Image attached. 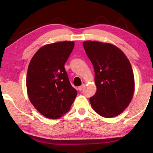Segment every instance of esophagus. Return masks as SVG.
<instances>
[{"label":"esophagus","instance_id":"esophagus-1","mask_svg":"<svg viewBox=\"0 0 153 153\" xmlns=\"http://www.w3.org/2000/svg\"><path fill=\"white\" fill-rule=\"evenodd\" d=\"M85 86L84 85H82V86H79L78 87V90H79V91H82V90H83V88H84V87Z\"/></svg>","mask_w":153,"mask_h":153}]
</instances>
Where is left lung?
Returning <instances> with one entry per match:
<instances>
[{
    "label": "left lung",
    "mask_w": 153,
    "mask_h": 153,
    "mask_svg": "<svg viewBox=\"0 0 153 153\" xmlns=\"http://www.w3.org/2000/svg\"><path fill=\"white\" fill-rule=\"evenodd\" d=\"M83 46L95 73L97 89L90 98L92 108L106 118L119 115L129 105L134 92V77L128 59L109 43L85 41Z\"/></svg>",
    "instance_id": "8db88e82"
}]
</instances>
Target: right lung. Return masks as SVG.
<instances>
[{
	"label": "right lung",
	"mask_w": 153,
	"mask_h": 153,
	"mask_svg": "<svg viewBox=\"0 0 153 153\" xmlns=\"http://www.w3.org/2000/svg\"><path fill=\"white\" fill-rule=\"evenodd\" d=\"M74 48L73 41L41 47L31 59L26 86L30 102L45 117L56 120L70 109L77 90L71 86L64 65Z\"/></svg>",
	"instance_id": "obj_1"
}]
</instances>
